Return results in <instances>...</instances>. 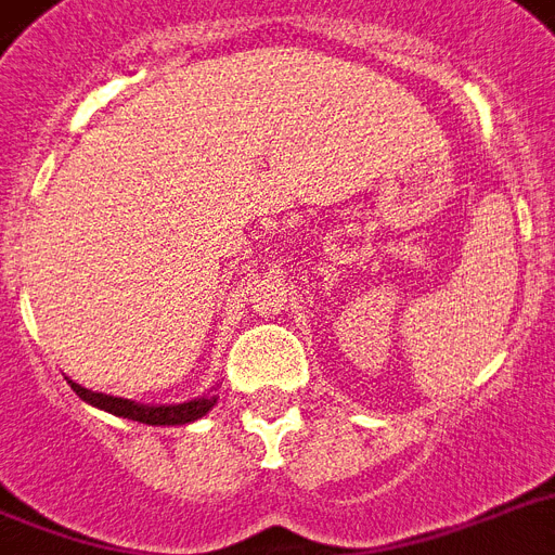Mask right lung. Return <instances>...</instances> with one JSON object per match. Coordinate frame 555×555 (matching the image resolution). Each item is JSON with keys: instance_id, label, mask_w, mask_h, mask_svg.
<instances>
[{"instance_id": "1", "label": "right lung", "mask_w": 555, "mask_h": 555, "mask_svg": "<svg viewBox=\"0 0 555 555\" xmlns=\"http://www.w3.org/2000/svg\"><path fill=\"white\" fill-rule=\"evenodd\" d=\"M72 383V379H68ZM72 388L86 400V403L98 405V409H106L112 414H120V417H129V421L150 423V426H181V423H192L204 417V414L216 405V397H198V400H190V403L178 405H143L132 403V400H124V397L100 395V391H89V388L72 383Z\"/></svg>"}]
</instances>
